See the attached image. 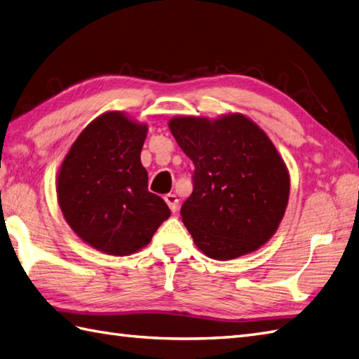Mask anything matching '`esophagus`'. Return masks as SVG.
I'll return each mask as SVG.
<instances>
[{"label": "esophagus", "mask_w": 359, "mask_h": 359, "mask_svg": "<svg viewBox=\"0 0 359 359\" xmlns=\"http://www.w3.org/2000/svg\"><path fill=\"white\" fill-rule=\"evenodd\" d=\"M164 200H165L167 205L170 207L172 212H177L178 210V198H177V195L169 194V195L164 196Z\"/></svg>", "instance_id": "obj_1"}]
</instances>
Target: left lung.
Returning <instances> with one entry per match:
<instances>
[{
  "mask_svg": "<svg viewBox=\"0 0 359 359\" xmlns=\"http://www.w3.org/2000/svg\"><path fill=\"white\" fill-rule=\"evenodd\" d=\"M170 132L195 164L194 192L181 207L195 244L213 259L257 250L284 217L290 180L272 141L240 114L215 121L173 118Z\"/></svg>",
  "mask_w": 359,
  "mask_h": 359,
  "instance_id": "8db88e82",
  "label": "left lung"
}]
</instances>
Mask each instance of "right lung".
Returning a JSON list of instances; mask_svg holds the SVG:
<instances>
[{
  "label": "right lung",
  "instance_id": "right-lung-1",
  "mask_svg": "<svg viewBox=\"0 0 359 359\" xmlns=\"http://www.w3.org/2000/svg\"><path fill=\"white\" fill-rule=\"evenodd\" d=\"M147 127L119 112L98 116L79 133L58 175V203L87 244L124 257L149 244L170 209L147 189L141 149Z\"/></svg>",
  "mask_w": 359,
  "mask_h": 359
}]
</instances>
